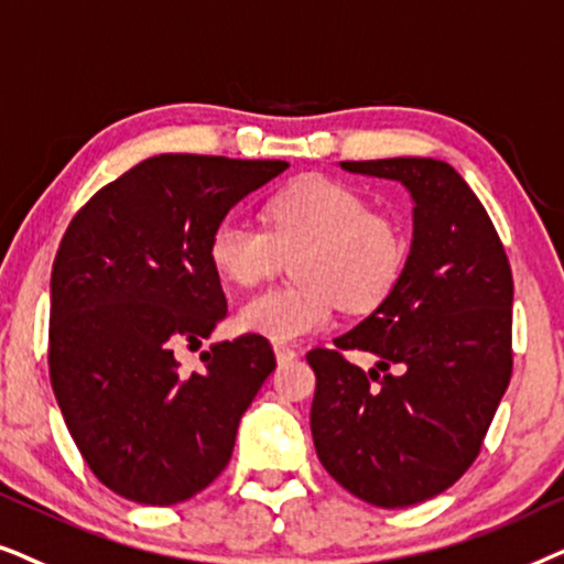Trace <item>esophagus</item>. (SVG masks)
Masks as SVG:
<instances>
[{"label":"esophagus","mask_w":564,"mask_h":564,"mask_svg":"<svg viewBox=\"0 0 564 564\" xmlns=\"http://www.w3.org/2000/svg\"><path fill=\"white\" fill-rule=\"evenodd\" d=\"M273 350H275V358H278V364H289V360H294V358H296V350L291 348V345H283V343H278V345H273Z\"/></svg>","instance_id":"1"}]
</instances>
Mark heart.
I'll return each mask as SVG.
<instances>
[{"label":"heart","mask_w":564,"mask_h":564,"mask_svg":"<svg viewBox=\"0 0 564 564\" xmlns=\"http://www.w3.org/2000/svg\"><path fill=\"white\" fill-rule=\"evenodd\" d=\"M270 231L227 216L208 242L216 273L237 286H254L294 262L299 289H270L247 299L237 327L270 343H294L329 325L335 304L371 312L392 294L408 262V235L400 219L371 212L366 195L327 177H304L268 204Z\"/></svg>","instance_id":"obj_1"}]
</instances>
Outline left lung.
Wrapping results in <instances>:
<instances>
[{"label": "left lung", "instance_id": "left-lung-1", "mask_svg": "<svg viewBox=\"0 0 564 564\" xmlns=\"http://www.w3.org/2000/svg\"><path fill=\"white\" fill-rule=\"evenodd\" d=\"M340 170L410 193L412 242L392 294L335 337L337 350L306 356L317 373L312 438L345 490L408 508L477 459L513 369V275L490 216L452 164L394 156ZM340 349H366L378 364L366 375Z\"/></svg>", "mask_w": 564, "mask_h": 564}]
</instances>
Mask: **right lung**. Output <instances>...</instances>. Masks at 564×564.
<instances>
[{"label":"right lung","instance_id":"add662e5","mask_svg":"<svg viewBox=\"0 0 564 564\" xmlns=\"http://www.w3.org/2000/svg\"><path fill=\"white\" fill-rule=\"evenodd\" d=\"M281 160L160 154L74 216L51 270V384L74 444L112 492L175 506L221 475L239 420L275 369L242 335L183 371L175 350L227 317L208 258L239 200L286 172Z\"/></svg>","mask_w":564,"mask_h":564}]
</instances>
